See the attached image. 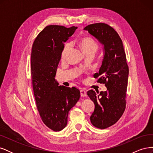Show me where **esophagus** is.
<instances>
[{"instance_id": "1", "label": "esophagus", "mask_w": 153, "mask_h": 153, "mask_svg": "<svg viewBox=\"0 0 153 153\" xmlns=\"http://www.w3.org/2000/svg\"><path fill=\"white\" fill-rule=\"evenodd\" d=\"M80 95H81V96H83V97L87 96L86 91H84V90H81V91H80Z\"/></svg>"}]
</instances>
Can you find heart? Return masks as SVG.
I'll return each mask as SVG.
<instances>
[{
  "label": "heart",
  "mask_w": 153,
  "mask_h": 153,
  "mask_svg": "<svg viewBox=\"0 0 153 153\" xmlns=\"http://www.w3.org/2000/svg\"><path fill=\"white\" fill-rule=\"evenodd\" d=\"M78 45L80 46V48L84 53L88 52L94 53L98 48V45L96 43V41L89 36H85L81 38L78 40ZM69 48H70V43H68L64 46V47L62 51V59L65 58L66 55L68 53Z\"/></svg>",
  "instance_id": "1"
}]
</instances>
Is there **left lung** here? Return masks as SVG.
<instances>
[{
    "mask_svg": "<svg viewBox=\"0 0 153 153\" xmlns=\"http://www.w3.org/2000/svg\"><path fill=\"white\" fill-rule=\"evenodd\" d=\"M84 30L104 45L102 65L94 77L98 82L104 84L107 91H101L98 96L93 90L87 94L95 105L94 112L90 117L92 124L96 128L105 129L116 123L126 108L129 74L126 53L118 33L108 24H92L86 26Z\"/></svg>",
    "mask_w": 153,
    "mask_h": 153,
    "instance_id": "left-lung-1",
    "label": "left lung"
}]
</instances>
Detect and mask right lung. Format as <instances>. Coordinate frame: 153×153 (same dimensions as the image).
Instances as JSON below:
<instances>
[{
  "instance_id": "add662e5",
  "label": "right lung",
  "mask_w": 153,
  "mask_h": 153,
  "mask_svg": "<svg viewBox=\"0 0 153 153\" xmlns=\"http://www.w3.org/2000/svg\"><path fill=\"white\" fill-rule=\"evenodd\" d=\"M76 29L75 26L47 25L32 47L31 80L36 105L43 123L54 131L66 126L69 111L80 97L76 87L59 86L54 78L64 43Z\"/></svg>"
}]
</instances>
